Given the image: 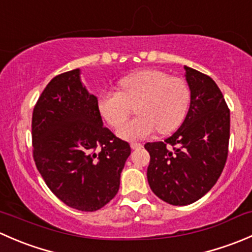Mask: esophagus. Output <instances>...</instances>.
Wrapping results in <instances>:
<instances>
[{
  "label": "esophagus",
  "instance_id": "1",
  "mask_svg": "<svg viewBox=\"0 0 252 252\" xmlns=\"http://www.w3.org/2000/svg\"><path fill=\"white\" fill-rule=\"evenodd\" d=\"M130 147H131V149H133V150H138V149H141L142 145L140 144V142H131Z\"/></svg>",
  "mask_w": 252,
  "mask_h": 252
}]
</instances>
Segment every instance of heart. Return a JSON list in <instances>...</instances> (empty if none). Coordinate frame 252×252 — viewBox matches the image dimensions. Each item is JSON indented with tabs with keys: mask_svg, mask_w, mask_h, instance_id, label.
<instances>
[{
	"mask_svg": "<svg viewBox=\"0 0 252 252\" xmlns=\"http://www.w3.org/2000/svg\"><path fill=\"white\" fill-rule=\"evenodd\" d=\"M119 91H103L97 110L112 128H119L136 104L139 117L124 124L118 135L139 140L158 130L169 134L179 128L187 117L190 90L182 78L169 77L158 69H141L122 78Z\"/></svg>",
	"mask_w": 252,
	"mask_h": 252,
	"instance_id": "1",
	"label": "heart"
}]
</instances>
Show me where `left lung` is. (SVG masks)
I'll use <instances>...</instances> for the list:
<instances>
[{
	"label": "left lung",
	"mask_w": 252,
	"mask_h": 252,
	"mask_svg": "<svg viewBox=\"0 0 252 252\" xmlns=\"http://www.w3.org/2000/svg\"><path fill=\"white\" fill-rule=\"evenodd\" d=\"M190 107L180 128L164 141L147 142V180L167 204L197 201L216 184L228 156L230 112L217 84L184 65Z\"/></svg>",
	"instance_id": "8db88e82"
}]
</instances>
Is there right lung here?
<instances>
[{"label": "right lung", "mask_w": 252, "mask_h": 252, "mask_svg": "<svg viewBox=\"0 0 252 252\" xmlns=\"http://www.w3.org/2000/svg\"><path fill=\"white\" fill-rule=\"evenodd\" d=\"M32 138L37 171L65 205L93 212L116 196L130 146L103 126L80 69L47 84L32 112Z\"/></svg>", "instance_id": "right-lung-1"}]
</instances>
